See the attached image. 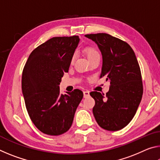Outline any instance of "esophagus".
<instances>
[{"instance_id": "34e87169", "label": "esophagus", "mask_w": 160, "mask_h": 160, "mask_svg": "<svg viewBox=\"0 0 160 160\" xmlns=\"http://www.w3.org/2000/svg\"><path fill=\"white\" fill-rule=\"evenodd\" d=\"M83 94H84V97H85V98H86V97H88L90 96V92L88 91V90L84 91L83 92Z\"/></svg>"}]
</instances>
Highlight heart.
I'll use <instances>...</instances> for the list:
<instances>
[{
  "label": "heart",
  "mask_w": 160,
  "mask_h": 160,
  "mask_svg": "<svg viewBox=\"0 0 160 160\" xmlns=\"http://www.w3.org/2000/svg\"><path fill=\"white\" fill-rule=\"evenodd\" d=\"M84 51H85V53L86 54L87 57L88 58L89 61H90L91 58H94V56L99 55V52H98V51H97V50L96 49V48L92 47H86L85 49H84ZM74 59H75V55L72 56V58H71V63H73Z\"/></svg>",
  "instance_id": "heart-1"
}]
</instances>
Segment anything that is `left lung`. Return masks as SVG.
Listing matches in <instances>:
<instances>
[{
  "label": "left lung",
  "mask_w": 160,
  "mask_h": 160,
  "mask_svg": "<svg viewBox=\"0 0 160 160\" xmlns=\"http://www.w3.org/2000/svg\"><path fill=\"white\" fill-rule=\"evenodd\" d=\"M101 51L100 78L110 81L109 91L90 94L95 101L92 112L101 128L110 131L123 128L131 122L141 101V72L133 50L128 43L106 33L86 34Z\"/></svg>",
  "instance_id": "left-lung-1"
}]
</instances>
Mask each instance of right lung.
I'll return each mask as SVG.
<instances>
[{
    "mask_svg": "<svg viewBox=\"0 0 160 160\" xmlns=\"http://www.w3.org/2000/svg\"><path fill=\"white\" fill-rule=\"evenodd\" d=\"M79 41L78 36L51 38L32 51L24 66L22 90L26 109L43 133L59 135L68 131L83 97L78 89L66 94L59 90Z\"/></svg>",
    "mask_w": 160,
    "mask_h": 160,
    "instance_id": "add662e5",
    "label": "right lung"
}]
</instances>
